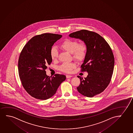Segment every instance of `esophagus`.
Here are the masks:
<instances>
[{
	"mask_svg": "<svg viewBox=\"0 0 133 133\" xmlns=\"http://www.w3.org/2000/svg\"><path fill=\"white\" fill-rule=\"evenodd\" d=\"M71 77H72V76H71V75H66V78H71Z\"/></svg>",
	"mask_w": 133,
	"mask_h": 133,
	"instance_id": "1",
	"label": "esophagus"
}]
</instances>
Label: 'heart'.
<instances>
[{"label":"heart","instance_id":"heart-1","mask_svg":"<svg viewBox=\"0 0 133 133\" xmlns=\"http://www.w3.org/2000/svg\"><path fill=\"white\" fill-rule=\"evenodd\" d=\"M60 48L62 50L66 51L72 55L74 60L78 62L83 61L85 59L88 52V45L85 42L79 43L76 39H65L60 44ZM51 60L55 61L58 57L57 50L53 47L50 51ZM76 67L75 63H64L60 67L61 71L65 73H71Z\"/></svg>","mask_w":133,"mask_h":133}]
</instances>
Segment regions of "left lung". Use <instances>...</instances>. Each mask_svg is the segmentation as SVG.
I'll return each instance as SVG.
<instances>
[{
    "label": "left lung",
    "instance_id": "left-lung-1",
    "mask_svg": "<svg viewBox=\"0 0 133 133\" xmlns=\"http://www.w3.org/2000/svg\"><path fill=\"white\" fill-rule=\"evenodd\" d=\"M69 36L82 39L88 47L86 57L81 66V71L88 72V75L84 79L77 76L80 79L77 91L87 97L101 94L108 86L114 71V56L110 46L99 34L89 30H79Z\"/></svg>",
    "mask_w": 133,
    "mask_h": 133
}]
</instances>
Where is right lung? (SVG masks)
<instances>
[{
	"mask_svg": "<svg viewBox=\"0 0 133 133\" xmlns=\"http://www.w3.org/2000/svg\"><path fill=\"white\" fill-rule=\"evenodd\" d=\"M62 35L44 33L32 37L21 51L18 61V71L21 84L32 97L46 100L56 94L65 80L64 75L47 76L45 70L52 60L50 51L53 45Z\"/></svg>",
	"mask_w": 133,
	"mask_h": 133,
	"instance_id": "obj_1",
	"label": "right lung"
}]
</instances>
